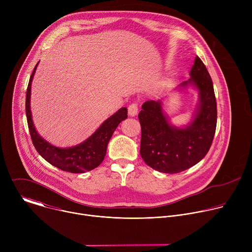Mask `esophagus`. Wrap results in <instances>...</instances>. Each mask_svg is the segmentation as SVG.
<instances>
[{
  "instance_id": "esophagus-1",
  "label": "esophagus",
  "mask_w": 252,
  "mask_h": 252,
  "mask_svg": "<svg viewBox=\"0 0 252 252\" xmlns=\"http://www.w3.org/2000/svg\"><path fill=\"white\" fill-rule=\"evenodd\" d=\"M127 110H128V115H129L130 117L136 116V115H137V112H138L137 103H136V102L130 103V104L128 105V107H127Z\"/></svg>"
}]
</instances>
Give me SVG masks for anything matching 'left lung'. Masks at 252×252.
Listing matches in <instances>:
<instances>
[{
	"label": "left lung",
	"mask_w": 252,
	"mask_h": 252,
	"mask_svg": "<svg viewBox=\"0 0 252 252\" xmlns=\"http://www.w3.org/2000/svg\"><path fill=\"white\" fill-rule=\"evenodd\" d=\"M189 81L178 87L192 85L199 102L192 122L176 127L163 114L161 100H148L141 106L140 156L154 169L164 173L184 171L199 162L208 153L217 128L218 109L212 80L202 61L196 56Z\"/></svg>",
	"instance_id": "1"
}]
</instances>
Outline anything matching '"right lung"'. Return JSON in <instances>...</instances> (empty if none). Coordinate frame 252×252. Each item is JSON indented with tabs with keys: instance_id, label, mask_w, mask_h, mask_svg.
Returning <instances> with one entry per match:
<instances>
[{
	"instance_id": "add662e5",
	"label": "right lung",
	"mask_w": 252,
	"mask_h": 252,
	"mask_svg": "<svg viewBox=\"0 0 252 252\" xmlns=\"http://www.w3.org/2000/svg\"><path fill=\"white\" fill-rule=\"evenodd\" d=\"M35 64L32 74L30 78L27 94H26V115L28 121L29 131L32 141L37 152L52 165L71 173H83L97 167L103 160L106 154L107 143H109L114 131L118 126L127 118V109L122 107L115 115L102 123V125L84 142L78 146L60 149L46 141L35 130L30 106L31 86L34 75Z\"/></svg>"
}]
</instances>
